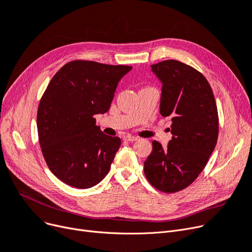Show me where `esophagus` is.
Instances as JSON below:
<instances>
[{
  "label": "esophagus",
  "instance_id": "esophagus-1",
  "mask_svg": "<svg viewBox=\"0 0 252 252\" xmlns=\"http://www.w3.org/2000/svg\"><path fill=\"white\" fill-rule=\"evenodd\" d=\"M138 140H139L138 137H133V136L124 137V141H126V142H135V141H138Z\"/></svg>",
  "mask_w": 252,
  "mask_h": 252
}]
</instances>
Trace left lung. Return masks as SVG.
I'll return each mask as SVG.
<instances>
[{
  "instance_id": "obj_1",
  "label": "left lung",
  "mask_w": 252,
  "mask_h": 252,
  "mask_svg": "<svg viewBox=\"0 0 252 252\" xmlns=\"http://www.w3.org/2000/svg\"><path fill=\"white\" fill-rule=\"evenodd\" d=\"M151 70L162 84L160 114L171 117L173 138L165 149L152 142L144 173L157 190L175 193L197 179L215 150L218 108L207 79L191 66L164 60L151 65Z\"/></svg>"
}]
</instances>
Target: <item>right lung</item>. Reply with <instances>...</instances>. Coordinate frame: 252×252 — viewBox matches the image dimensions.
<instances>
[{
  "label": "right lung",
  "mask_w": 252,
  "mask_h": 252,
  "mask_svg": "<svg viewBox=\"0 0 252 252\" xmlns=\"http://www.w3.org/2000/svg\"><path fill=\"white\" fill-rule=\"evenodd\" d=\"M131 68L75 60L51 79L37 108V134L47 165L63 183L88 189L108 174L122 142L103 134L95 115L109 110Z\"/></svg>",
  "instance_id": "obj_1"
}]
</instances>
